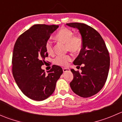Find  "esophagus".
Wrapping results in <instances>:
<instances>
[{"label": "esophagus", "mask_w": 122, "mask_h": 122, "mask_svg": "<svg viewBox=\"0 0 122 122\" xmlns=\"http://www.w3.org/2000/svg\"><path fill=\"white\" fill-rule=\"evenodd\" d=\"M63 72L65 73V72H67V71H69L70 69L69 68H63Z\"/></svg>", "instance_id": "34e87169"}]
</instances>
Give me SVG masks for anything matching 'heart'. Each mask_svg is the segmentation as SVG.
<instances>
[{"instance_id":"obj_1","label":"heart","mask_w":122,"mask_h":122,"mask_svg":"<svg viewBox=\"0 0 122 122\" xmlns=\"http://www.w3.org/2000/svg\"><path fill=\"white\" fill-rule=\"evenodd\" d=\"M55 37L57 40L64 42L66 44V50L73 52H77L81 50L83 46V40L80 35H73V32L67 28H62L56 33ZM46 51L49 54L54 53L52 43L48 40L45 43ZM71 55H58L54 60V63L59 66H67L69 61H71Z\"/></svg>"}]
</instances>
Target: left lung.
Returning <instances> with one entry per match:
<instances>
[{
  "label": "left lung",
  "mask_w": 122,
  "mask_h": 122,
  "mask_svg": "<svg viewBox=\"0 0 122 122\" xmlns=\"http://www.w3.org/2000/svg\"><path fill=\"white\" fill-rule=\"evenodd\" d=\"M79 30L83 46L73 64L81 66V73L71 69L73 79L70 83L72 91L83 98L97 94L104 86L110 68V56L106 43L98 32L83 23L66 24Z\"/></svg>",
  "instance_id": "left-lung-1"
}]
</instances>
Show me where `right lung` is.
<instances>
[{
  "label": "right lung",
  "mask_w": 122,
  "mask_h": 122,
  "mask_svg": "<svg viewBox=\"0 0 122 122\" xmlns=\"http://www.w3.org/2000/svg\"><path fill=\"white\" fill-rule=\"evenodd\" d=\"M58 27L34 25L19 36L14 45L13 76L22 92L31 100L43 101L51 96L63 73L62 68L56 65L52 66L48 74L41 68L48 56L46 42Z\"/></svg>",
  "instance_id": "obj_1"
}]
</instances>
